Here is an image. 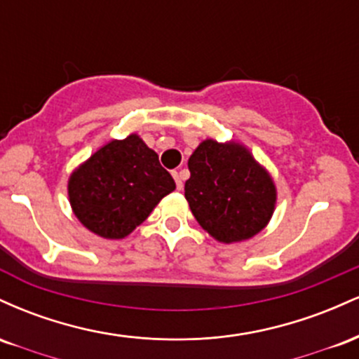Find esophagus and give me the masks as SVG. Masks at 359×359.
I'll use <instances>...</instances> for the list:
<instances>
[{"instance_id":"obj_1","label":"esophagus","mask_w":359,"mask_h":359,"mask_svg":"<svg viewBox=\"0 0 359 359\" xmlns=\"http://www.w3.org/2000/svg\"><path fill=\"white\" fill-rule=\"evenodd\" d=\"M172 175H174V179H175V185H177V189H179V191H182L184 184H182V179H180L179 172H172Z\"/></svg>"}]
</instances>
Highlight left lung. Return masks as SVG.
<instances>
[{
    "label": "left lung",
    "mask_w": 359,
    "mask_h": 359,
    "mask_svg": "<svg viewBox=\"0 0 359 359\" xmlns=\"http://www.w3.org/2000/svg\"><path fill=\"white\" fill-rule=\"evenodd\" d=\"M187 165L185 199L214 240L231 245L266 228L277 204V185L248 147L236 140L205 138Z\"/></svg>",
    "instance_id": "left-lung-1"
}]
</instances>
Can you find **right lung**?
Wrapping results in <instances>:
<instances>
[{
    "label": "right lung",
    "mask_w": 359,
    "mask_h": 359,
    "mask_svg": "<svg viewBox=\"0 0 359 359\" xmlns=\"http://www.w3.org/2000/svg\"><path fill=\"white\" fill-rule=\"evenodd\" d=\"M175 191L172 175L140 135L109 140L72 170L67 182L74 216L90 233L123 240Z\"/></svg>",
    "instance_id": "right-lung-1"
}]
</instances>
